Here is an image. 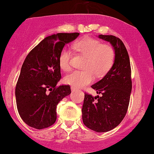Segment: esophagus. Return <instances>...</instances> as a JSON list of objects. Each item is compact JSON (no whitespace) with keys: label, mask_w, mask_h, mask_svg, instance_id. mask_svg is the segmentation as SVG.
<instances>
[{"label":"esophagus","mask_w":154,"mask_h":154,"mask_svg":"<svg viewBox=\"0 0 154 154\" xmlns=\"http://www.w3.org/2000/svg\"><path fill=\"white\" fill-rule=\"evenodd\" d=\"M71 90H72V92H75L76 90H77V89L75 88H73V87H72V88H71Z\"/></svg>","instance_id":"1"}]
</instances>
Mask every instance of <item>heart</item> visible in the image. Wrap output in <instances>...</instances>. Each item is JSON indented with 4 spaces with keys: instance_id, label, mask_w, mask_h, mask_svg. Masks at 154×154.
<instances>
[{
    "instance_id": "1",
    "label": "heart",
    "mask_w": 154,
    "mask_h": 154,
    "mask_svg": "<svg viewBox=\"0 0 154 154\" xmlns=\"http://www.w3.org/2000/svg\"><path fill=\"white\" fill-rule=\"evenodd\" d=\"M75 51L80 55L86 57L83 69L76 70L66 75L64 78L66 84L73 88H82L91 83L94 79V74L97 77L105 75L112 67L116 57L115 49L112 46L103 44L100 40L92 37H85L74 45ZM72 54L69 49L64 47L59 56L61 69L69 71L72 68Z\"/></svg>"
}]
</instances>
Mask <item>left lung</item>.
Returning a JSON list of instances; mask_svg holds the SVG:
<instances>
[{
  "label": "left lung",
  "instance_id": "obj_1",
  "mask_svg": "<svg viewBox=\"0 0 154 154\" xmlns=\"http://www.w3.org/2000/svg\"><path fill=\"white\" fill-rule=\"evenodd\" d=\"M109 42L116 52L111 69L91 88L101 96L85 93L82 109L85 126L97 133L117 127L126 115L132 90L130 59L123 42L112 35H99Z\"/></svg>",
  "mask_w": 154,
  "mask_h": 154
}]
</instances>
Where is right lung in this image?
<instances>
[{
  "mask_svg": "<svg viewBox=\"0 0 154 154\" xmlns=\"http://www.w3.org/2000/svg\"><path fill=\"white\" fill-rule=\"evenodd\" d=\"M79 35L58 33L46 37L26 57L15 94L18 113L29 126L43 129L56 121L57 105L71 93L69 85L57 86L61 79L59 53Z\"/></svg>",
  "mask_w": 154,
  "mask_h": 154,
  "instance_id": "obj_1",
  "label": "right lung"
}]
</instances>
